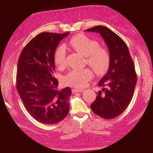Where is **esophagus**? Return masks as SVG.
I'll return each instance as SVG.
<instances>
[{"mask_svg": "<svg viewBox=\"0 0 153 153\" xmlns=\"http://www.w3.org/2000/svg\"><path fill=\"white\" fill-rule=\"evenodd\" d=\"M84 91L83 89H79V88H73L72 92L73 93H76V92H78V93H83Z\"/></svg>", "mask_w": 153, "mask_h": 153, "instance_id": "esophagus-1", "label": "esophagus"}]
</instances>
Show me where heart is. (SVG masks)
Segmentation results:
<instances>
[{"label":"heart","mask_w":153,"mask_h":153,"mask_svg":"<svg viewBox=\"0 0 153 153\" xmlns=\"http://www.w3.org/2000/svg\"><path fill=\"white\" fill-rule=\"evenodd\" d=\"M68 45L82 55L85 60L95 70L101 74L107 70L110 64V55L107 50L100 47L98 42L92 39L83 34L74 35L68 42ZM67 51L64 45H60L56 48L53 60L58 68H63L66 64ZM93 73L88 68L82 70H72L65 76L64 81L67 85L76 88L85 86L88 81L92 79Z\"/></svg>","instance_id":"1"}]
</instances>
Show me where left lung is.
<instances>
[{
	"instance_id": "left-lung-1",
	"label": "left lung",
	"mask_w": 153,
	"mask_h": 153,
	"mask_svg": "<svg viewBox=\"0 0 153 153\" xmlns=\"http://www.w3.org/2000/svg\"><path fill=\"white\" fill-rule=\"evenodd\" d=\"M85 31L100 33L108 48L109 68L98 83L102 89L91 108L96 115L109 120L122 114L130 103L137 83L134 62L125 42L109 28L97 26Z\"/></svg>"
}]
</instances>
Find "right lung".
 I'll return each mask as SVG.
<instances>
[{"label":"right lung","mask_w":153,"mask_h":153,"mask_svg":"<svg viewBox=\"0 0 153 153\" xmlns=\"http://www.w3.org/2000/svg\"><path fill=\"white\" fill-rule=\"evenodd\" d=\"M70 34L42 33L22 50L18 60L16 90L25 108L39 123L53 125L68 114L70 88L58 89L53 76V53L60 41Z\"/></svg>","instance_id":"1"}]
</instances>
